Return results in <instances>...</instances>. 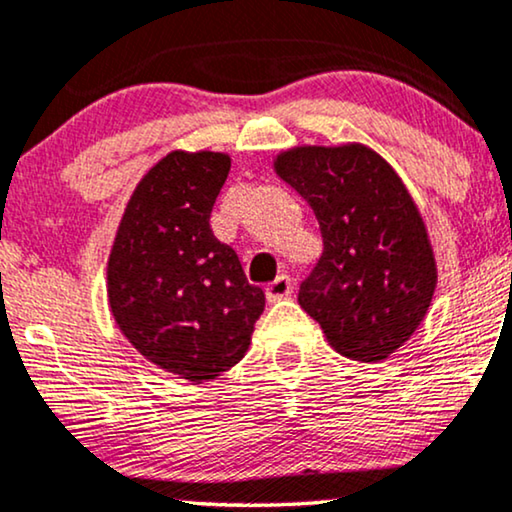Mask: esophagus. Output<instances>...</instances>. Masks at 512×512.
<instances>
[{
  "mask_svg": "<svg viewBox=\"0 0 512 512\" xmlns=\"http://www.w3.org/2000/svg\"><path fill=\"white\" fill-rule=\"evenodd\" d=\"M264 292H267L269 302H278V299L290 297L292 292H295V283H292V278L288 274H281L276 281H271L267 288H264Z\"/></svg>",
  "mask_w": 512,
  "mask_h": 512,
  "instance_id": "1",
  "label": "esophagus"
}]
</instances>
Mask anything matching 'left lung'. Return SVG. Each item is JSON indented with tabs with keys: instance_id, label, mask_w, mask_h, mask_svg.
Returning <instances> with one entry per match:
<instances>
[{
	"instance_id": "8db88e82",
	"label": "left lung",
	"mask_w": 512,
	"mask_h": 512,
	"mask_svg": "<svg viewBox=\"0 0 512 512\" xmlns=\"http://www.w3.org/2000/svg\"><path fill=\"white\" fill-rule=\"evenodd\" d=\"M316 215L323 255L299 285V306L346 358L398 351L431 306L438 267L417 203L374 149L304 145L274 159Z\"/></svg>"
}]
</instances>
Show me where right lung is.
<instances>
[{"label":"right lung","instance_id":"add662e5","mask_svg":"<svg viewBox=\"0 0 512 512\" xmlns=\"http://www.w3.org/2000/svg\"><path fill=\"white\" fill-rule=\"evenodd\" d=\"M229 154L175 149L147 170L126 203L107 260L109 311L161 370L203 384L245 356L264 292L213 236L210 213Z\"/></svg>","mask_w":512,"mask_h":512}]
</instances>
